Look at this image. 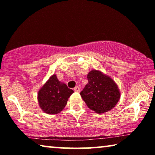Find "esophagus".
Here are the masks:
<instances>
[{
  "mask_svg": "<svg viewBox=\"0 0 155 155\" xmlns=\"http://www.w3.org/2000/svg\"><path fill=\"white\" fill-rule=\"evenodd\" d=\"M74 90L75 91H77V92H80L81 89H80V87H78V86H77V87H74Z\"/></svg>",
  "mask_w": 155,
  "mask_h": 155,
  "instance_id": "1",
  "label": "esophagus"
}]
</instances>
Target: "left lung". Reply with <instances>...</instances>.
I'll return each mask as SVG.
<instances>
[{
	"label": "left lung",
	"mask_w": 155,
	"mask_h": 155,
	"mask_svg": "<svg viewBox=\"0 0 155 155\" xmlns=\"http://www.w3.org/2000/svg\"><path fill=\"white\" fill-rule=\"evenodd\" d=\"M87 78L88 83L80 94L89 108L98 114L114 109L121 96L115 81L98 70H91Z\"/></svg>",
	"instance_id": "8db88e82"
}]
</instances>
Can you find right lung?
<instances>
[{
  "instance_id": "right-lung-1",
  "label": "right lung",
  "mask_w": 155,
  "mask_h": 155,
  "mask_svg": "<svg viewBox=\"0 0 155 155\" xmlns=\"http://www.w3.org/2000/svg\"><path fill=\"white\" fill-rule=\"evenodd\" d=\"M73 93L74 91L59 81L56 74H53L38 91V104L47 114H58L64 109Z\"/></svg>"
}]
</instances>
